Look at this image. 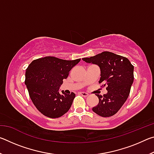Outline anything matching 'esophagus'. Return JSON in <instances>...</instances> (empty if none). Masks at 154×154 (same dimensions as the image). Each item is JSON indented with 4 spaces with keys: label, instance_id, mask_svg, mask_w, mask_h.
I'll return each instance as SVG.
<instances>
[{
    "label": "esophagus",
    "instance_id": "esophagus-1",
    "mask_svg": "<svg viewBox=\"0 0 154 154\" xmlns=\"http://www.w3.org/2000/svg\"><path fill=\"white\" fill-rule=\"evenodd\" d=\"M79 94L81 95H82L83 96H85V97H87V96H88V95H89L88 93L85 92H80Z\"/></svg>",
    "mask_w": 154,
    "mask_h": 154
}]
</instances>
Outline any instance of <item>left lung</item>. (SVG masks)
Wrapping results in <instances>:
<instances>
[{
    "label": "left lung",
    "mask_w": 154,
    "mask_h": 154,
    "mask_svg": "<svg viewBox=\"0 0 154 154\" xmlns=\"http://www.w3.org/2000/svg\"><path fill=\"white\" fill-rule=\"evenodd\" d=\"M83 60L98 65L101 76L99 83L107 90L103 96L96 94L99 103L92 111L104 118L113 116L128 97L134 81V66L126 57L109 51L83 58Z\"/></svg>",
    "instance_id": "8db88e82"
}]
</instances>
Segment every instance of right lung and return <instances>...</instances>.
Instances as JSON below:
<instances>
[{
    "label": "right lung",
    "instance_id": "obj_1",
    "mask_svg": "<svg viewBox=\"0 0 154 154\" xmlns=\"http://www.w3.org/2000/svg\"><path fill=\"white\" fill-rule=\"evenodd\" d=\"M81 59L66 60L53 56L38 58L26 70L25 84L31 100L41 113L50 118H58L69 110L75 94H66L59 88L72 68Z\"/></svg>",
    "mask_w": 154,
    "mask_h": 154
}]
</instances>
